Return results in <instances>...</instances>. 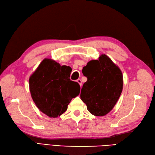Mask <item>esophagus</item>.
Segmentation results:
<instances>
[{"instance_id": "esophagus-1", "label": "esophagus", "mask_w": 155, "mask_h": 155, "mask_svg": "<svg viewBox=\"0 0 155 155\" xmlns=\"http://www.w3.org/2000/svg\"><path fill=\"white\" fill-rule=\"evenodd\" d=\"M77 82L79 84H80V86H82V81H81V79H78V80L77 81Z\"/></svg>"}]
</instances>
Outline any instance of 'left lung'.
<instances>
[{
    "label": "left lung",
    "mask_w": 155,
    "mask_h": 155,
    "mask_svg": "<svg viewBox=\"0 0 155 155\" xmlns=\"http://www.w3.org/2000/svg\"><path fill=\"white\" fill-rule=\"evenodd\" d=\"M87 81L81 89V98L88 111L95 116L109 113L116 105L123 88L120 69L107 55L102 54L98 60H91L83 67Z\"/></svg>",
    "instance_id": "1"
}]
</instances>
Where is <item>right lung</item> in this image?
<instances>
[{"label": "right lung", "mask_w": 155, "mask_h": 155, "mask_svg": "<svg viewBox=\"0 0 155 155\" xmlns=\"http://www.w3.org/2000/svg\"><path fill=\"white\" fill-rule=\"evenodd\" d=\"M71 68L45 59L29 78V90L35 105L49 117L64 113L73 98L80 94L78 82L69 78Z\"/></svg>", "instance_id": "obj_1"}]
</instances>
